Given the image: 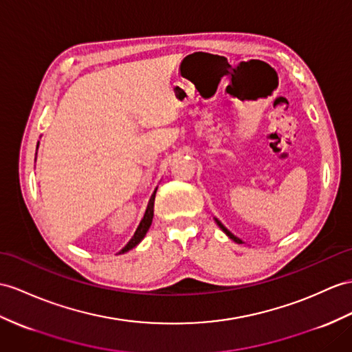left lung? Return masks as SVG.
<instances>
[{"mask_svg":"<svg viewBox=\"0 0 352 352\" xmlns=\"http://www.w3.org/2000/svg\"><path fill=\"white\" fill-rule=\"evenodd\" d=\"M215 221H217V224H218V227H219V228H221L222 231H224V233H226V234H227V236H228V237L231 239V241H233V242H236V243H243V242L241 241V239H239V237H236V236H234L233 233H231V231H228V230H227V228H226L224 226H222V224H221V221H219L218 218H215Z\"/></svg>","mask_w":352,"mask_h":352,"instance_id":"obj_1","label":"left lung"}]
</instances>
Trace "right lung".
<instances>
[{
    "label": "right lung",
    "mask_w": 352,
    "mask_h": 352,
    "mask_svg": "<svg viewBox=\"0 0 352 352\" xmlns=\"http://www.w3.org/2000/svg\"><path fill=\"white\" fill-rule=\"evenodd\" d=\"M37 149H38V144H37ZM36 155H37V153H36ZM157 190H158V186L155 188V191H153L152 195H151L149 203H148V208H146V212H144V215H143V218H142V221H140L139 227H137L134 236L130 239V242H128V243L122 248L121 251H119V254H125V252H128L130 250H133V248L139 245V243L143 241V237L146 236L148 230H149V227H151V224H152V218H153V201H155Z\"/></svg>",
    "instance_id": "obj_1"
}]
</instances>
